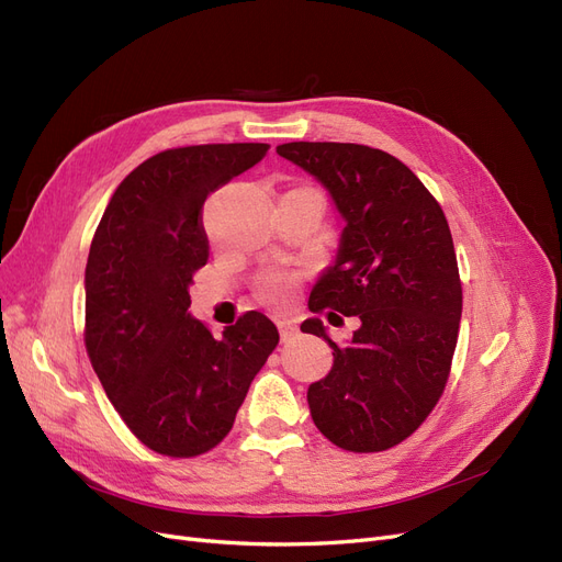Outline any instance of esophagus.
I'll list each match as a JSON object with an SVG mask.
<instances>
[{
    "mask_svg": "<svg viewBox=\"0 0 562 562\" xmlns=\"http://www.w3.org/2000/svg\"><path fill=\"white\" fill-rule=\"evenodd\" d=\"M277 327H279V335L283 341H288L293 335H297V323L290 321V318H279L277 321Z\"/></svg>",
    "mask_w": 562,
    "mask_h": 562,
    "instance_id": "1",
    "label": "esophagus"
}]
</instances>
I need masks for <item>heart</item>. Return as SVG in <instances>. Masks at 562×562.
Segmentation results:
<instances>
[{
    "label": "heart",
    "instance_id": "1",
    "mask_svg": "<svg viewBox=\"0 0 562 562\" xmlns=\"http://www.w3.org/2000/svg\"><path fill=\"white\" fill-rule=\"evenodd\" d=\"M297 285V274L290 272V269H272L258 281V293L262 300L281 304L290 297Z\"/></svg>",
    "mask_w": 562,
    "mask_h": 562
}]
</instances>
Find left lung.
Instances as JSON below:
<instances>
[{"label": "left lung", "mask_w": 562, "mask_h": 562, "mask_svg": "<svg viewBox=\"0 0 562 562\" xmlns=\"http://www.w3.org/2000/svg\"><path fill=\"white\" fill-rule=\"evenodd\" d=\"M277 153L312 173L344 218L337 260L308 308L360 318L346 346L321 318L302 323L335 356L330 374L308 385V409L339 449L385 451L428 418L451 372L462 285L447 216L391 153L335 142H290Z\"/></svg>", "instance_id": "left-lung-1"}]
</instances>
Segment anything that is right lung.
<instances>
[{"label":"right lung","instance_id":"1","mask_svg":"<svg viewBox=\"0 0 562 562\" xmlns=\"http://www.w3.org/2000/svg\"><path fill=\"white\" fill-rule=\"evenodd\" d=\"M267 150H162L127 173L97 225L86 265V348L115 412L156 453L192 458L221 443L279 344L277 325L260 312L223 337L188 314L192 274L209 260L204 200Z\"/></svg>","mask_w":562,"mask_h":562}]
</instances>
